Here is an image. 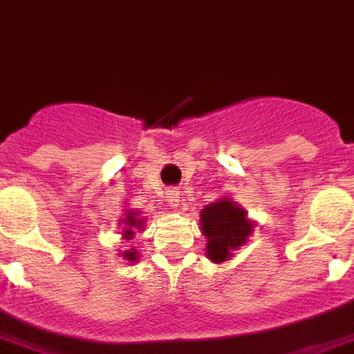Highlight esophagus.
I'll return each mask as SVG.
<instances>
[{"label": "esophagus", "mask_w": 354, "mask_h": 354, "mask_svg": "<svg viewBox=\"0 0 354 354\" xmlns=\"http://www.w3.org/2000/svg\"><path fill=\"white\" fill-rule=\"evenodd\" d=\"M180 198H182V196H180V191H169V198H167L169 204H172V206H180Z\"/></svg>", "instance_id": "esophagus-1"}]
</instances>
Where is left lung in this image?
Returning a JSON list of instances; mask_svg holds the SVG:
<instances>
[{
    "mask_svg": "<svg viewBox=\"0 0 354 354\" xmlns=\"http://www.w3.org/2000/svg\"><path fill=\"white\" fill-rule=\"evenodd\" d=\"M201 230L206 236V256L213 263L234 258V250L249 241L254 221L232 198H219L201 212Z\"/></svg>",
    "mask_w": 354,
    "mask_h": 354,
    "instance_id": "1",
    "label": "left lung"
}]
</instances>
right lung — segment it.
Returning a JSON list of instances; mask_svg holds the SVG:
<instances>
[{
    "label": "right lung",
    "mask_w": 354,
    "mask_h": 354,
    "mask_svg": "<svg viewBox=\"0 0 354 354\" xmlns=\"http://www.w3.org/2000/svg\"><path fill=\"white\" fill-rule=\"evenodd\" d=\"M145 225H147V219L142 217L139 209H124V217L118 223V226L122 228V239H126V241L133 239L135 234L141 232L145 228ZM120 256L128 261V266L139 260V252L135 249L124 250V252H120Z\"/></svg>",
    "instance_id": "add662e5"
}]
</instances>
